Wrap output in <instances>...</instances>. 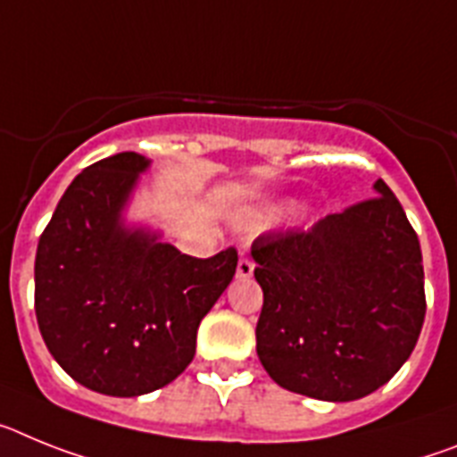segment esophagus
Instances as JSON below:
<instances>
[{
  "label": "esophagus",
  "mask_w": 457,
  "mask_h": 457,
  "mask_svg": "<svg viewBox=\"0 0 457 457\" xmlns=\"http://www.w3.org/2000/svg\"><path fill=\"white\" fill-rule=\"evenodd\" d=\"M253 271H255V264H253L251 257H241L239 264H237V278L245 280V278H251Z\"/></svg>",
  "instance_id": "esophagus-1"
}]
</instances>
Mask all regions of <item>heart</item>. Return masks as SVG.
<instances>
[{
	"label": "heart",
	"mask_w": 457,
	"mask_h": 457,
	"mask_svg": "<svg viewBox=\"0 0 457 457\" xmlns=\"http://www.w3.org/2000/svg\"><path fill=\"white\" fill-rule=\"evenodd\" d=\"M280 213H283V209H280V206H264V209H260V212L253 213L251 225H255V228H262V225L273 223L276 218H280Z\"/></svg>",
	"instance_id": "heart-1"
}]
</instances>
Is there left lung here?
Wrapping results in <instances>:
<instances>
[{"mask_svg":"<svg viewBox=\"0 0 457 457\" xmlns=\"http://www.w3.org/2000/svg\"><path fill=\"white\" fill-rule=\"evenodd\" d=\"M377 195L253 244L264 292L257 356L278 386L328 403L372 394L414 352L426 320L423 257L403 204Z\"/></svg>","mask_w":457,"mask_h":457,"instance_id":"1","label":"left lung"}]
</instances>
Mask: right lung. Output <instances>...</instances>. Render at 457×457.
<instances>
[{"instance_id": "right-lung-1", "label": "right lung", "mask_w": 457, "mask_h": 457, "mask_svg": "<svg viewBox=\"0 0 457 457\" xmlns=\"http://www.w3.org/2000/svg\"><path fill=\"white\" fill-rule=\"evenodd\" d=\"M149 161L114 154L82 170L43 229L34 308L59 366L96 394L165 386L195 356L197 327L237 271V248L190 257L126 229L121 209Z\"/></svg>"}]
</instances>
